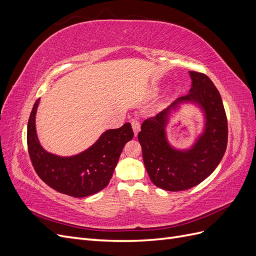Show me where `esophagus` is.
Listing matches in <instances>:
<instances>
[{
	"label": "esophagus",
	"mask_w": 256,
	"mask_h": 256,
	"mask_svg": "<svg viewBox=\"0 0 256 256\" xmlns=\"http://www.w3.org/2000/svg\"><path fill=\"white\" fill-rule=\"evenodd\" d=\"M131 126H132L134 136H138V131H140V128H141L140 122L136 120H131Z\"/></svg>",
	"instance_id": "34e87169"
}]
</instances>
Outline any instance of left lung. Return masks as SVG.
<instances>
[{
	"instance_id": "left-lung-1",
	"label": "left lung",
	"mask_w": 256,
	"mask_h": 256,
	"mask_svg": "<svg viewBox=\"0 0 256 256\" xmlns=\"http://www.w3.org/2000/svg\"><path fill=\"white\" fill-rule=\"evenodd\" d=\"M189 94L180 97L166 110L143 122L138 140L150 180L168 191H182L202 182L218 166L228 145V118L220 92L204 74L190 72ZM184 102H194L204 112V134L191 149H173L166 140L167 116Z\"/></svg>"
}]
</instances>
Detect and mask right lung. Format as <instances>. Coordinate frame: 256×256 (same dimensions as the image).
Instances as JSON below:
<instances>
[{"mask_svg": "<svg viewBox=\"0 0 256 256\" xmlns=\"http://www.w3.org/2000/svg\"><path fill=\"white\" fill-rule=\"evenodd\" d=\"M36 100L28 122V150L30 161L40 180L58 192L74 198H85L104 189L125 144L134 138L130 122L106 130L90 148L76 156L60 157L46 152L36 134Z\"/></svg>", "mask_w": 256, "mask_h": 256, "instance_id": "1", "label": "right lung"}]
</instances>
